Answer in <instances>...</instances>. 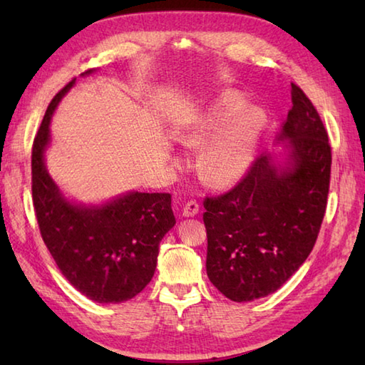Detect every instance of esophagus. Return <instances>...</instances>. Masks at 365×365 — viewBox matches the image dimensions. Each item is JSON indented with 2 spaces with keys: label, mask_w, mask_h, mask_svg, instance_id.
<instances>
[{
  "label": "esophagus",
  "mask_w": 365,
  "mask_h": 365,
  "mask_svg": "<svg viewBox=\"0 0 365 365\" xmlns=\"http://www.w3.org/2000/svg\"><path fill=\"white\" fill-rule=\"evenodd\" d=\"M199 213V202L196 199L188 200L183 207V216H196Z\"/></svg>",
  "instance_id": "1"
}]
</instances>
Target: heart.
<instances>
[{
  "instance_id": "obj_1",
  "label": "heart",
  "mask_w": 365,
  "mask_h": 365,
  "mask_svg": "<svg viewBox=\"0 0 365 365\" xmlns=\"http://www.w3.org/2000/svg\"><path fill=\"white\" fill-rule=\"evenodd\" d=\"M265 127V114L247 108L240 92H224L207 111L199 114L180 131V141L188 147H202L200 173L212 185L237 182L255 157L259 139Z\"/></svg>"
}]
</instances>
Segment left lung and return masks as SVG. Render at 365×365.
Instances as JSON below:
<instances>
[{"label":"left lung","instance_id":"1","mask_svg":"<svg viewBox=\"0 0 365 365\" xmlns=\"http://www.w3.org/2000/svg\"><path fill=\"white\" fill-rule=\"evenodd\" d=\"M292 110L277 139L284 166L269 153L221 196L204 200L207 274L224 297L246 302L274 293L309 257L327 212L331 145L319 111L292 83Z\"/></svg>","mask_w":365,"mask_h":365}]
</instances>
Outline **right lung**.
I'll use <instances>...</instances> for the list:
<instances>
[{"instance_id":"right-lung-1","label":"right lung","mask_w":365,"mask_h":365,"mask_svg":"<svg viewBox=\"0 0 365 365\" xmlns=\"http://www.w3.org/2000/svg\"><path fill=\"white\" fill-rule=\"evenodd\" d=\"M73 84L75 78L54 96L34 138V212L43 243L67 281L92 301L115 304L135 298L150 282L160 242L175 216L169 192L133 191L102 207L76 205L61 195L46 173L43 152L51 115Z\"/></svg>"}]
</instances>
